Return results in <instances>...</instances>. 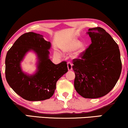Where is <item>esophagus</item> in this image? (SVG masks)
Instances as JSON below:
<instances>
[{"label":"esophagus","instance_id":"1","mask_svg":"<svg viewBox=\"0 0 128 128\" xmlns=\"http://www.w3.org/2000/svg\"><path fill=\"white\" fill-rule=\"evenodd\" d=\"M67 67H68V70L69 71L72 70V64L71 62H67Z\"/></svg>","mask_w":128,"mask_h":128}]
</instances>
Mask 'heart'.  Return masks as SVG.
<instances>
[{
    "mask_svg": "<svg viewBox=\"0 0 128 128\" xmlns=\"http://www.w3.org/2000/svg\"><path fill=\"white\" fill-rule=\"evenodd\" d=\"M77 47L78 48H77V51L76 54H77V56H80L85 51L86 48L84 45L83 44H81L80 42L78 40H74L72 42L70 46V49L71 50H74Z\"/></svg>",
    "mask_w": 128,
    "mask_h": 128,
    "instance_id": "1",
    "label": "heart"
}]
</instances>
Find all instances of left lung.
Masks as SVG:
<instances>
[{
    "instance_id": "8db88e82",
    "label": "left lung",
    "mask_w": 128,
    "mask_h": 128,
    "mask_svg": "<svg viewBox=\"0 0 128 128\" xmlns=\"http://www.w3.org/2000/svg\"><path fill=\"white\" fill-rule=\"evenodd\" d=\"M92 44L74 59V88L84 98H95L107 94L114 87L122 71L120 51L117 43L104 29H88Z\"/></svg>"
}]
</instances>
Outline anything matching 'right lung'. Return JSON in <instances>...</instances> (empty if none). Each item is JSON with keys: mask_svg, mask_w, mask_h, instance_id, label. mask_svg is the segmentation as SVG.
<instances>
[{"mask_svg": "<svg viewBox=\"0 0 128 128\" xmlns=\"http://www.w3.org/2000/svg\"><path fill=\"white\" fill-rule=\"evenodd\" d=\"M51 42L42 35L30 32L18 39L6 54L5 76L14 91L29 101L48 99L54 94L56 82L68 72L66 61L55 64L49 58ZM33 50L37 56L36 72L29 75L22 72L21 61L26 54Z\"/></svg>", "mask_w": 128, "mask_h": 128, "instance_id": "right-lung-1", "label": "right lung"}]
</instances>
